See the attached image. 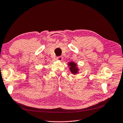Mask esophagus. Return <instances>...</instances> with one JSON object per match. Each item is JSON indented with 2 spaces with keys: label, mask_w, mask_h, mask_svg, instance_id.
Returning a JSON list of instances; mask_svg holds the SVG:
<instances>
[{
  "label": "esophagus",
  "mask_w": 123,
  "mask_h": 123,
  "mask_svg": "<svg viewBox=\"0 0 123 123\" xmlns=\"http://www.w3.org/2000/svg\"><path fill=\"white\" fill-rule=\"evenodd\" d=\"M62 59H63V58L62 57V56H58V57H56V60H59V61H61Z\"/></svg>",
  "instance_id": "esophagus-1"
}]
</instances>
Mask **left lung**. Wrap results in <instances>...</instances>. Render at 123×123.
Returning a JSON list of instances; mask_svg holds the SVG:
<instances>
[{
    "mask_svg": "<svg viewBox=\"0 0 123 123\" xmlns=\"http://www.w3.org/2000/svg\"><path fill=\"white\" fill-rule=\"evenodd\" d=\"M68 66L70 67V70L72 74H76L78 73V68L77 66V64L74 62H70L68 63Z\"/></svg>",
    "mask_w": 123,
    "mask_h": 123,
    "instance_id": "8db88e82",
    "label": "left lung"
}]
</instances>
